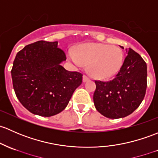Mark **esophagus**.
<instances>
[{
  "label": "esophagus",
  "mask_w": 158,
  "mask_h": 158,
  "mask_svg": "<svg viewBox=\"0 0 158 158\" xmlns=\"http://www.w3.org/2000/svg\"><path fill=\"white\" fill-rule=\"evenodd\" d=\"M89 80V77H87L86 76H83V77H82V82H88Z\"/></svg>",
  "instance_id": "1"
}]
</instances>
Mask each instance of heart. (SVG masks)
<instances>
[{
  "mask_svg": "<svg viewBox=\"0 0 158 158\" xmlns=\"http://www.w3.org/2000/svg\"><path fill=\"white\" fill-rule=\"evenodd\" d=\"M69 59L76 66L89 65L93 78L105 80L115 76L123 64V52L117 46L101 43H89L78 47Z\"/></svg>",
  "mask_w": 158,
  "mask_h": 158,
  "instance_id": "heart-1",
  "label": "heart"
}]
</instances>
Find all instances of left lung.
I'll list each match as a JSON object with an SVG mask.
<instances>
[{"mask_svg": "<svg viewBox=\"0 0 158 158\" xmlns=\"http://www.w3.org/2000/svg\"><path fill=\"white\" fill-rule=\"evenodd\" d=\"M121 48L124 49L120 46ZM122 67L113 80L95 81L93 95L96 110L110 119L123 118L140 105L147 88V65L142 57L131 48L126 49Z\"/></svg>", "mask_w": 158, "mask_h": 158, "instance_id": "1", "label": "left lung"}]
</instances>
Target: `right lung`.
<instances>
[{"label":"right lung","mask_w":158,"mask_h":158,"mask_svg":"<svg viewBox=\"0 0 158 158\" xmlns=\"http://www.w3.org/2000/svg\"><path fill=\"white\" fill-rule=\"evenodd\" d=\"M57 41H39L17 53L11 70L13 86L23 107L31 114L51 117L64 110L82 75L66 70Z\"/></svg>","instance_id":"right-lung-1"}]
</instances>
